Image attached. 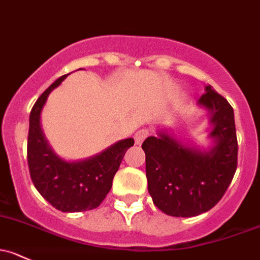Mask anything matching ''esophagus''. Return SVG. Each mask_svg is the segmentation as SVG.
<instances>
[{"mask_svg":"<svg viewBox=\"0 0 260 260\" xmlns=\"http://www.w3.org/2000/svg\"><path fill=\"white\" fill-rule=\"evenodd\" d=\"M151 135V131L148 128H143V129H139L137 133H136L135 138H136V143L137 144H142V142L144 141L148 136Z\"/></svg>","mask_w":260,"mask_h":260,"instance_id":"1","label":"esophagus"}]
</instances>
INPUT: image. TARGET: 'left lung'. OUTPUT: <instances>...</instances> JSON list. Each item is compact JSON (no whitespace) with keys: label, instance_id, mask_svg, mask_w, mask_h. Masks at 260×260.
I'll return each mask as SVG.
<instances>
[{"label":"left lung","instance_id":"1","mask_svg":"<svg viewBox=\"0 0 260 260\" xmlns=\"http://www.w3.org/2000/svg\"><path fill=\"white\" fill-rule=\"evenodd\" d=\"M199 103L212 112L214 147L209 152L185 148L165 133L142 144L153 203L172 217H194L212 209L228 189L238 165L233 107L210 86Z\"/></svg>","mask_w":260,"mask_h":260}]
</instances>
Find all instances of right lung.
<instances>
[{
    "label": "right lung",
    "mask_w": 260,
    "mask_h": 260,
    "mask_svg": "<svg viewBox=\"0 0 260 260\" xmlns=\"http://www.w3.org/2000/svg\"><path fill=\"white\" fill-rule=\"evenodd\" d=\"M62 76L38 97L29 114L27 162L29 174L40 194L61 212H84L97 208L112 188V182L123 157L135 144L123 139L94 157L68 163L59 159L43 137L40 114L52 89L61 84Z\"/></svg>",
    "instance_id": "obj_1"
}]
</instances>
